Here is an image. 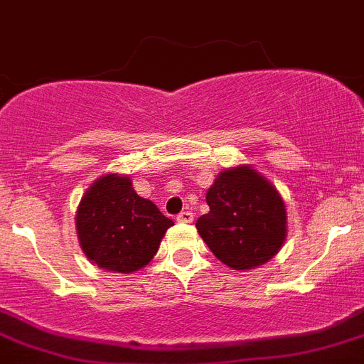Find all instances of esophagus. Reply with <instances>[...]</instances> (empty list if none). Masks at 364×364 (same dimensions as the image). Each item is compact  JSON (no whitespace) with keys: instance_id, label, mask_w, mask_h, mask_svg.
Instances as JSON below:
<instances>
[{"instance_id":"obj_1","label":"esophagus","mask_w":364,"mask_h":364,"mask_svg":"<svg viewBox=\"0 0 364 364\" xmlns=\"http://www.w3.org/2000/svg\"><path fill=\"white\" fill-rule=\"evenodd\" d=\"M178 221L179 223H192V221H194V214H192V212H188V210L181 212V214L178 215Z\"/></svg>"}]
</instances>
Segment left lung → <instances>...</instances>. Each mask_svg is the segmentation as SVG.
Segmentation results:
<instances>
[{
	"label": "left lung",
	"mask_w": 364,
	"mask_h": 364,
	"mask_svg": "<svg viewBox=\"0 0 364 364\" xmlns=\"http://www.w3.org/2000/svg\"><path fill=\"white\" fill-rule=\"evenodd\" d=\"M208 214L198 219L201 239L232 270L257 268L287 239V206L279 190L250 165L225 168L206 190Z\"/></svg>",
	"instance_id": "8db88e82"
}]
</instances>
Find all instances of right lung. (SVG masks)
Returning <instances> with one entry per match:
<instances>
[{
	"label": "right lung",
	"mask_w": 364,
	"mask_h": 364,
	"mask_svg": "<svg viewBox=\"0 0 364 364\" xmlns=\"http://www.w3.org/2000/svg\"><path fill=\"white\" fill-rule=\"evenodd\" d=\"M172 225L150 199L136 194L132 179L123 174L96 179L76 212L77 239L87 259L117 274L149 264Z\"/></svg>",
	"instance_id": "add662e5"
}]
</instances>
